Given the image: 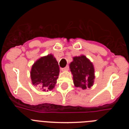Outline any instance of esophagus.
Instances as JSON below:
<instances>
[{"label":"esophagus","mask_w":129,"mask_h":129,"mask_svg":"<svg viewBox=\"0 0 129 129\" xmlns=\"http://www.w3.org/2000/svg\"><path fill=\"white\" fill-rule=\"evenodd\" d=\"M69 70V66H67L66 67H64V68H61V70L62 71H67V70Z\"/></svg>","instance_id":"esophagus-1"}]
</instances>
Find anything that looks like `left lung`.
Masks as SVG:
<instances>
[{"label": "left lung", "mask_w": 129, "mask_h": 129, "mask_svg": "<svg viewBox=\"0 0 129 129\" xmlns=\"http://www.w3.org/2000/svg\"><path fill=\"white\" fill-rule=\"evenodd\" d=\"M70 68L75 86L84 90L93 86L95 78L94 68L93 64L86 57L81 55L73 57Z\"/></svg>", "instance_id": "obj_1"}]
</instances>
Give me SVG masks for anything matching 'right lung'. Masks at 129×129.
<instances>
[{
	"mask_svg": "<svg viewBox=\"0 0 129 129\" xmlns=\"http://www.w3.org/2000/svg\"><path fill=\"white\" fill-rule=\"evenodd\" d=\"M59 74V64L52 54L42 57L35 61L30 72L32 84L43 91L53 89Z\"/></svg>",
	"mask_w": 129,
	"mask_h": 129,
	"instance_id": "1",
	"label": "right lung"
}]
</instances>
